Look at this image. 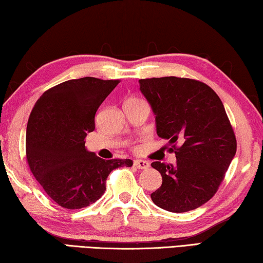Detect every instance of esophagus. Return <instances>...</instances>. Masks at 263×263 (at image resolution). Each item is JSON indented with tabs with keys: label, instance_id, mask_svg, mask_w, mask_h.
<instances>
[{
	"label": "esophagus",
	"instance_id": "1",
	"mask_svg": "<svg viewBox=\"0 0 263 263\" xmlns=\"http://www.w3.org/2000/svg\"><path fill=\"white\" fill-rule=\"evenodd\" d=\"M133 166L138 169H147L149 167V163L147 161H144V160H135Z\"/></svg>",
	"mask_w": 263,
	"mask_h": 263
}]
</instances>
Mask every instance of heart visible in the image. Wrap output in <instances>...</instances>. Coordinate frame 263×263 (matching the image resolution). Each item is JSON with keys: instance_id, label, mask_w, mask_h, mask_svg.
Wrapping results in <instances>:
<instances>
[{"instance_id": "b5f03b06", "label": "heart", "mask_w": 263, "mask_h": 263, "mask_svg": "<svg viewBox=\"0 0 263 263\" xmlns=\"http://www.w3.org/2000/svg\"><path fill=\"white\" fill-rule=\"evenodd\" d=\"M127 101H132V102H138V100H136V99H130V100H127Z\"/></svg>"}]
</instances>
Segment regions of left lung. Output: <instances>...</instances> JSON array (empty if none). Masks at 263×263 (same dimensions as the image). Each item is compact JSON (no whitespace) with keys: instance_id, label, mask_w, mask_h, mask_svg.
I'll return each mask as SVG.
<instances>
[{"instance_id":"1","label":"left lung","mask_w":263,"mask_h":263,"mask_svg":"<svg viewBox=\"0 0 263 263\" xmlns=\"http://www.w3.org/2000/svg\"><path fill=\"white\" fill-rule=\"evenodd\" d=\"M139 86L153 109L158 136L168 139L169 152L176 155L174 166L152 162L162 184L151 198L171 212L195 210L215 196L237 152L222 102L212 88L194 79H141Z\"/></svg>"}]
</instances>
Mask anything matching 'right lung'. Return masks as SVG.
Returning a JSON list of instances; mask_svg holds the SVG:
<instances>
[{"mask_svg":"<svg viewBox=\"0 0 263 263\" xmlns=\"http://www.w3.org/2000/svg\"><path fill=\"white\" fill-rule=\"evenodd\" d=\"M121 80L81 78L52 87L35 102L26 127V161L35 180L58 205L68 210L95 203L111 171L130 159L104 160L84 147L95 115Z\"/></svg>","mask_w":263,"mask_h":263,"instance_id":"1","label":"right lung"}]
</instances>
